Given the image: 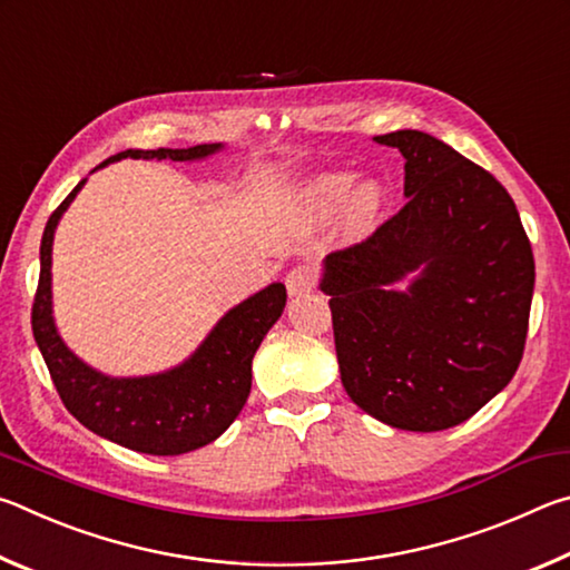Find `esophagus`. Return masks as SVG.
I'll list each match as a JSON object with an SVG mask.
<instances>
[{
    "label": "esophagus",
    "instance_id": "1",
    "mask_svg": "<svg viewBox=\"0 0 570 570\" xmlns=\"http://www.w3.org/2000/svg\"><path fill=\"white\" fill-rule=\"evenodd\" d=\"M314 284H316V274H314V268L306 266V264L294 266L292 272L286 274V288H288V294H292V296L312 292Z\"/></svg>",
    "mask_w": 570,
    "mask_h": 570
}]
</instances>
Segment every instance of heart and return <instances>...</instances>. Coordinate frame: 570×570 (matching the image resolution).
Masks as SVG:
<instances>
[{
  "label": "heart",
  "mask_w": 570,
  "mask_h": 570,
  "mask_svg": "<svg viewBox=\"0 0 570 570\" xmlns=\"http://www.w3.org/2000/svg\"><path fill=\"white\" fill-rule=\"evenodd\" d=\"M316 196H320L322 204L326 206H340L342 200L350 196L352 190V176H346V173H334V176H324L320 183L314 186ZM380 204V190L372 186H362L356 190L354 196V216L356 218H366L374 214V208Z\"/></svg>",
  "instance_id": "obj_1"
}]
</instances>
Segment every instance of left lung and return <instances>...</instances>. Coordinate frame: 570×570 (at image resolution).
I'll list each match as a JSON object with an SVG mask.
<instances>
[{"mask_svg":"<svg viewBox=\"0 0 570 570\" xmlns=\"http://www.w3.org/2000/svg\"><path fill=\"white\" fill-rule=\"evenodd\" d=\"M404 156V204L326 256L336 360L354 404L392 428L438 432L472 417L523 360L533 248L510 193L420 130L374 138ZM422 271L407 295L389 288Z\"/></svg>","mask_w":570,"mask_h":570,"instance_id":"1","label":"left lung"}]
</instances>
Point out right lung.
I'll list each match as a JSON object with an SVG mask.
<instances>
[{
  "label": "right lung",
  "mask_w": 570,
  "mask_h": 570,
  "mask_svg": "<svg viewBox=\"0 0 570 570\" xmlns=\"http://www.w3.org/2000/svg\"><path fill=\"white\" fill-rule=\"evenodd\" d=\"M218 148V142H210L180 150H125L100 163L98 168L120 158L196 160ZM82 186L85 180L77 183L70 196L52 210L40 246V284L32 304V334L55 390L77 422L128 450L146 455H183L204 448L224 435L228 424L244 410L250 392V362L266 332L284 312L286 286L272 284L230 308L198 352L176 370L138 380L105 377L67 350L52 322L50 266L55 226Z\"/></svg>",
  "instance_id": "right-lung-1"
}]
</instances>
